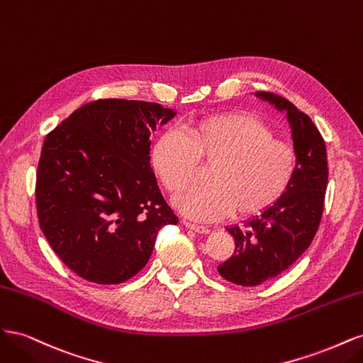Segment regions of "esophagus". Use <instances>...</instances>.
Segmentation results:
<instances>
[{
	"instance_id": "esophagus-1",
	"label": "esophagus",
	"mask_w": 363,
	"mask_h": 363,
	"mask_svg": "<svg viewBox=\"0 0 363 363\" xmlns=\"http://www.w3.org/2000/svg\"><path fill=\"white\" fill-rule=\"evenodd\" d=\"M183 225L184 227H188V228H191V230H194V232H196V233H208L211 232V228L208 227H206V225H200V224H195V223H192V221H188V219H183Z\"/></svg>"
}]
</instances>
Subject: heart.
<instances>
[{
	"label": "heart",
	"instance_id": "b5f03b06",
	"mask_svg": "<svg viewBox=\"0 0 363 363\" xmlns=\"http://www.w3.org/2000/svg\"><path fill=\"white\" fill-rule=\"evenodd\" d=\"M200 163H212L206 186L180 194L183 213L213 221L228 212L257 215L288 192L296 174L294 148L262 119L245 113H221L195 121L186 136L168 128L151 148V163L164 189L177 194L189 186Z\"/></svg>",
	"mask_w": 363,
	"mask_h": 363
}]
</instances>
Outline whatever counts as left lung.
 Segmentation results:
<instances>
[{"instance_id":"left-lung-1","label":"left lung","mask_w":363,"mask_h":363,"mask_svg":"<svg viewBox=\"0 0 363 363\" xmlns=\"http://www.w3.org/2000/svg\"><path fill=\"white\" fill-rule=\"evenodd\" d=\"M256 96L286 112L296 155V174L288 192L242 227H228L235 255L218 267L227 281L257 286L286 271L309 248L324 211L328 168L320 130L289 100L272 92Z\"/></svg>"}]
</instances>
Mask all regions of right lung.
Here are the masks:
<instances>
[{
    "instance_id": "add662e5",
    "label": "right lung",
    "mask_w": 363,
    "mask_h": 363,
    "mask_svg": "<svg viewBox=\"0 0 363 363\" xmlns=\"http://www.w3.org/2000/svg\"><path fill=\"white\" fill-rule=\"evenodd\" d=\"M175 115L157 103L96 100L43 140L39 224L77 276L98 284L131 279L147 265L159 230L179 223L150 164V135Z\"/></svg>"
}]
</instances>
